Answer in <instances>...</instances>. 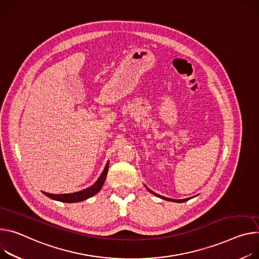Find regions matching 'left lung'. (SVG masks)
<instances>
[{"instance_id": "obj_1", "label": "left lung", "mask_w": 259, "mask_h": 259, "mask_svg": "<svg viewBox=\"0 0 259 259\" xmlns=\"http://www.w3.org/2000/svg\"><path fill=\"white\" fill-rule=\"evenodd\" d=\"M147 189L149 190V192H151L152 194H155L156 196H158V197H160V198H162V199H164V200H168V201H174V202H185V201H187L188 199L189 198H185V199H171V198H167V197H164V196H161V195H159V194H156L155 192H153L152 190H150L148 187H146Z\"/></svg>"}]
</instances>
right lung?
Masks as SVG:
<instances>
[{
  "label": "right lung",
  "instance_id": "obj_1",
  "mask_svg": "<svg viewBox=\"0 0 259 259\" xmlns=\"http://www.w3.org/2000/svg\"><path fill=\"white\" fill-rule=\"evenodd\" d=\"M108 161L106 163V165L102 171V174L100 175L99 179L94 183L91 187L87 188V189H83L81 191L78 192H73V193H66V194H51V193H46L43 192L46 196H49L50 198L54 199V200H58V201H62V202H67V203H72V202H79L82 200H85L92 196H94L95 194H97L101 188L103 187L104 181L106 179L107 176V171H108Z\"/></svg>",
  "mask_w": 259,
  "mask_h": 259
}]
</instances>
